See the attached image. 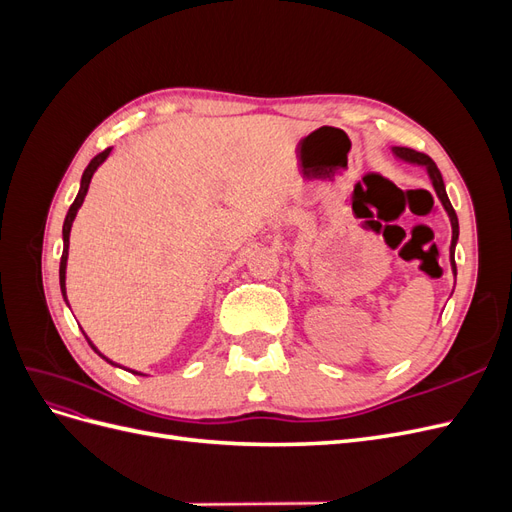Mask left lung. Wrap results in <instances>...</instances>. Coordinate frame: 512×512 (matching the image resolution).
<instances>
[{"label": "left lung", "mask_w": 512, "mask_h": 512, "mask_svg": "<svg viewBox=\"0 0 512 512\" xmlns=\"http://www.w3.org/2000/svg\"><path fill=\"white\" fill-rule=\"evenodd\" d=\"M393 151H395V156H397V158H401V160L412 162V164H423V166H427V173H429V177H431L433 190H436L438 198L442 200V205H444V209H446V213H448V218H451V226H453L451 265H453V273L457 275V265H455V245H457V239H459V222H457V213H455V209H453V205H451V200H448V196H446L444 181H442V175H440V170H438L436 162H433L429 156H425V153H421V151H414V149H410V147H395Z\"/></svg>", "instance_id": "obj_1"}]
</instances>
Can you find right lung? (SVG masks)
I'll return each instance as SVG.
<instances>
[{
	"label": "right lung",
	"instance_id": "1",
	"mask_svg": "<svg viewBox=\"0 0 512 512\" xmlns=\"http://www.w3.org/2000/svg\"><path fill=\"white\" fill-rule=\"evenodd\" d=\"M108 153H111V149H104L102 153H98V156L89 162V166L85 168V173H83V179H81V190H79V194H76V198H74V203L70 205V209H68V215H66V222H64V254H61V262H59V286H61V294H64V299H66V262H68V245H70V228H72V222H74V218H76V211H79V207L83 205V200H85V194H87V190H89V181H91V177H94V173H96V168L108 158ZM68 303V301H66ZM89 342V339H87ZM89 346L94 348L96 352H98V348L89 342ZM100 354V352H98ZM102 359H106L104 354H100ZM108 361V359H106ZM108 363H113V361H108ZM115 365V363H113ZM132 374H138V371H132ZM141 376V374H138Z\"/></svg>",
	"mask_w": 512,
	"mask_h": 512
}]
</instances>
